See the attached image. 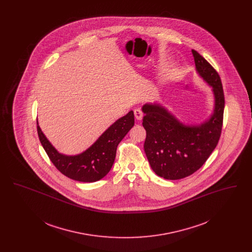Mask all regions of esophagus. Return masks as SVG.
<instances>
[{
  "label": "esophagus",
  "instance_id": "esophagus-1",
  "mask_svg": "<svg viewBox=\"0 0 252 252\" xmlns=\"http://www.w3.org/2000/svg\"><path fill=\"white\" fill-rule=\"evenodd\" d=\"M134 115H135V118H136L137 120H142V119H143V116H144L143 111H142L141 109H139V108L134 109Z\"/></svg>",
  "mask_w": 252,
  "mask_h": 252
}]
</instances>
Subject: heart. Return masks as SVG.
<instances>
[{
  "instance_id": "b5f03b06",
  "label": "heart",
  "mask_w": 252,
  "mask_h": 252,
  "mask_svg": "<svg viewBox=\"0 0 252 252\" xmlns=\"http://www.w3.org/2000/svg\"><path fill=\"white\" fill-rule=\"evenodd\" d=\"M174 75H175L174 72H169V73H168V77H169V78H173Z\"/></svg>"
}]
</instances>
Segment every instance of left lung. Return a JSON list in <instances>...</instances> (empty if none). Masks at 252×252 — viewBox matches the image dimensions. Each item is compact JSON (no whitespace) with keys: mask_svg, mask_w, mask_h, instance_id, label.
Instances as JSON below:
<instances>
[{"mask_svg":"<svg viewBox=\"0 0 252 252\" xmlns=\"http://www.w3.org/2000/svg\"><path fill=\"white\" fill-rule=\"evenodd\" d=\"M192 54L198 74L213 87L215 108L210 119L187 126L158 104L143 107L144 152L153 171L165 180H180L197 171L215 150L222 130L225 97L220 76L195 50Z\"/></svg>","mask_w":252,"mask_h":252,"instance_id":"obj_1","label":"left lung"}]
</instances>
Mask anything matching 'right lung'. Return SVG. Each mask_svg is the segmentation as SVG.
Returning <instances> with one entry per match:
<instances>
[{
	"label": "right lung",
	"mask_w": 252,
	"mask_h": 252,
	"mask_svg": "<svg viewBox=\"0 0 252 252\" xmlns=\"http://www.w3.org/2000/svg\"><path fill=\"white\" fill-rule=\"evenodd\" d=\"M133 126L134 113L130 110L112 124L91 147L75 156H66L58 152L41 131L37 122L36 130L49 158L60 173L76 181L94 182L103 179L109 172L115 159L118 144Z\"/></svg>",
	"instance_id": "add662e5"
}]
</instances>
